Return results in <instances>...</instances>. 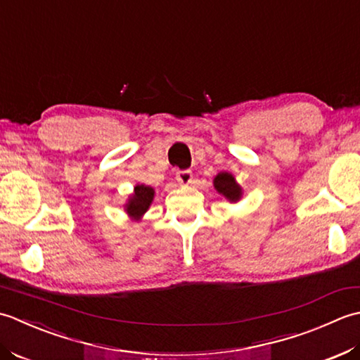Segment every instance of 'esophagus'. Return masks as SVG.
Instances as JSON below:
<instances>
[{
	"instance_id": "1",
	"label": "esophagus",
	"mask_w": 360,
	"mask_h": 360,
	"mask_svg": "<svg viewBox=\"0 0 360 360\" xmlns=\"http://www.w3.org/2000/svg\"><path fill=\"white\" fill-rule=\"evenodd\" d=\"M175 180H177L180 185H189L191 181H193V172L191 171H179L175 174Z\"/></svg>"
}]
</instances>
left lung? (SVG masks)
Segmentation results:
<instances>
[{"label": "left lung", "mask_w": 360, "mask_h": 360, "mask_svg": "<svg viewBox=\"0 0 360 360\" xmlns=\"http://www.w3.org/2000/svg\"><path fill=\"white\" fill-rule=\"evenodd\" d=\"M214 188L230 202H238L242 197V188L230 172H219L214 177Z\"/></svg>", "instance_id": "8db88e82"}]
</instances>
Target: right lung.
Wrapping results in <instances>:
<instances>
[{
    "label": "right lung",
    "instance_id": "1",
    "mask_svg": "<svg viewBox=\"0 0 360 360\" xmlns=\"http://www.w3.org/2000/svg\"><path fill=\"white\" fill-rule=\"evenodd\" d=\"M153 194H155L153 188L146 185H136L134 189V194L129 197V202L126 203L127 214L131 219H135V221H139L144 212L149 210L153 200Z\"/></svg>",
    "mask_w": 360,
    "mask_h": 360
}]
</instances>
